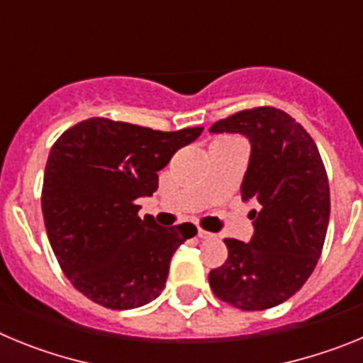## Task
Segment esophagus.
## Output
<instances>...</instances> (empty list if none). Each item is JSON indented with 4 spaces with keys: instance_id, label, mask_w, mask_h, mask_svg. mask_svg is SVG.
<instances>
[{
    "instance_id": "34e87169",
    "label": "esophagus",
    "mask_w": 363,
    "mask_h": 363,
    "mask_svg": "<svg viewBox=\"0 0 363 363\" xmlns=\"http://www.w3.org/2000/svg\"><path fill=\"white\" fill-rule=\"evenodd\" d=\"M198 238H201V240L213 238V234H211V233H207V230H203V229H198Z\"/></svg>"
}]
</instances>
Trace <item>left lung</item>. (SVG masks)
I'll return each instance as SVG.
<instances>
[{"label": "left lung", "instance_id": "left-lung-1", "mask_svg": "<svg viewBox=\"0 0 363 363\" xmlns=\"http://www.w3.org/2000/svg\"><path fill=\"white\" fill-rule=\"evenodd\" d=\"M211 133L249 138L242 200L258 201L251 242L223 240L229 258L209 272L211 289L242 311L271 309L301 289L322 255L331 211L325 167L309 133L280 108L236 112Z\"/></svg>", "mask_w": 363, "mask_h": 363}]
</instances>
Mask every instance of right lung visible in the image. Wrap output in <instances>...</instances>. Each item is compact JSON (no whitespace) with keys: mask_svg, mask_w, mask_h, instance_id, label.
Here are the masks:
<instances>
[{"mask_svg":"<svg viewBox=\"0 0 363 363\" xmlns=\"http://www.w3.org/2000/svg\"><path fill=\"white\" fill-rule=\"evenodd\" d=\"M201 133L89 118L57 138L45 167L41 211L57 264L89 300L127 311L160 296L172 255L196 227H160L149 214L142 220L136 200L152 196L158 171Z\"/></svg>","mask_w":363,"mask_h":363,"instance_id":"add662e5","label":"right lung"}]
</instances>
